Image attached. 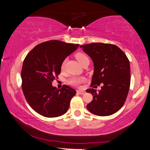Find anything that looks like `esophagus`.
<instances>
[{
  "label": "esophagus",
  "instance_id": "1",
  "mask_svg": "<svg viewBox=\"0 0 150 150\" xmlns=\"http://www.w3.org/2000/svg\"><path fill=\"white\" fill-rule=\"evenodd\" d=\"M77 92L80 94H84L85 93V91L80 90V89H78V90H77Z\"/></svg>",
  "mask_w": 150,
  "mask_h": 150
}]
</instances>
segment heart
<instances>
[{"mask_svg":"<svg viewBox=\"0 0 150 150\" xmlns=\"http://www.w3.org/2000/svg\"><path fill=\"white\" fill-rule=\"evenodd\" d=\"M75 58H76V59L79 61V63H80L81 65L83 64L87 60H89L88 56L83 53H76V54H75ZM65 63V61H63V63H62L61 66V70L64 69ZM84 80H85V78H84L83 77H72L68 80V83L70 85L78 86L80 83H82Z\"/></svg>","mask_w":150,"mask_h":150,"instance_id":"obj_1","label":"heart"}]
</instances>
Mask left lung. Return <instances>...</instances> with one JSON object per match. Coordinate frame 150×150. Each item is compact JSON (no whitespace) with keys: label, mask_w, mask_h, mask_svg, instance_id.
<instances>
[{"label":"left lung","mask_w":150,"mask_h":150,"mask_svg":"<svg viewBox=\"0 0 150 150\" xmlns=\"http://www.w3.org/2000/svg\"><path fill=\"white\" fill-rule=\"evenodd\" d=\"M80 47L94 63L91 87L100 84L102 85L99 92L93 88L86 90L93 96L92 101L87 105V109L97 116L113 114L123 106L130 89L128 58L121 49L113 44L92 43Z\"/></svg>","instance_id":"8db88e82"}]
</instances>
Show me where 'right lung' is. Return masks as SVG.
Returning a JSON list of instances; mask_svg holds the SVG:
<instances>
[{
    "label": "right lung",
    "mask_w": 150,
    "mask_h": 150,
    "mask_svg": "<svg viewBox=\"0 0 150 150\" xmlns=\"http://www.w3.org/2000/svg\"><path fill=\"white\" fill-rule=\"evenodd\" d=\"M79 44L50 40L36 46L23 61L22 88L26 100L36 112L54 118L69 108L75 89L64 85L58 89L52 82L61 73L62 63L78 48Z\"/></svg>",
    "instance_id": "add662e5"
}]
</instances>
